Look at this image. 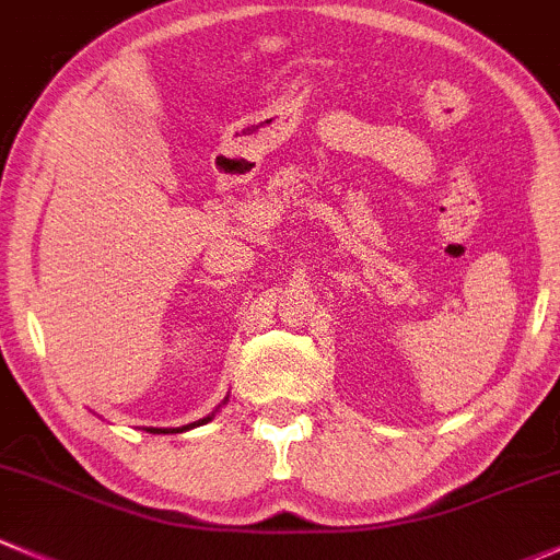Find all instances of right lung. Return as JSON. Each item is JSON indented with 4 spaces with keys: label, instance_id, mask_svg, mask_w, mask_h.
<instances>
[{
    "label": "right lung",
    "instance_id": "1",
    "mask_svg": "<svg viewBox=\"0 0 560 560\" xmlns=\"http://www.w3.org/2000/svg\"><path fill=\"white\" fill-rule=\"evenodd\" d=\"M210 420H212V415H207V418L196 420V423H191V425H183V429H148V431H151V434H180V431H188V429H194V425H201V423H210Z\"/></svg>",
    "mask_w": 560,
    "mask_h": 560
}]
</instances>
